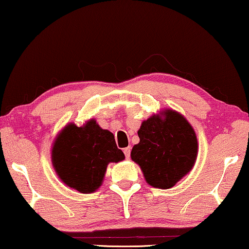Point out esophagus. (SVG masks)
<instances>
[{"label":"esophagus","mask_w":249,"mask_h":249,"mask_svg":"<svg viewBox=\"0 0 249 249\" xmlns=\"http://www.w3.org/2000/svg\"><path fill=\"white\" fill-rule=\"evenodd\" d=\"M124 154H125V157H126V159H129V155H131V147H125L124 148Z\"/></svg>","instance_id":"obj_1"}]
</instances>
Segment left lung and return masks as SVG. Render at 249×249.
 I'll return each instance as SVG.
<instances>
[{
    "mask_svg": "<svg viewBox=\"0 0 249 249\" xmlns=\"http://www.w3.org/2000/svg\"><path fill=\"white\" fill-rule=\"evenodd\" d=\"M137 134L140 143L133 146L131 158L152 187L172 188L194 166L198 142L181 114L168 109L164 118L153 115L143 122Z\"/></svg>",
    "mask_w": 249,
    "mask_h": 249,
    "instance_id": "left-lung-1",
    "label": "left lung"
}]
</instances>
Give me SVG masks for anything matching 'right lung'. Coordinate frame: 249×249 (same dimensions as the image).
I'll list each match as a JSON object with an SVG mask.
<instances>
[{
  "mask_svg": "<svg viewBox=\"0 0 249 249\" xmlns=\"http://www.w3.org/2000/svg\"><path fill=\"white\" fill-rule=\"evenodd\" d=\"M51 157L62 182L83 194L101 187L109 162L125 159L114 135L99 127L95 120L81 127L67 125L54 141Z\"/></svg>",
  "mask_w": 249,
  "mask_h": 249,
  "instance_id": "obj_1",
  "label": "right lung"
}]
</instances>
